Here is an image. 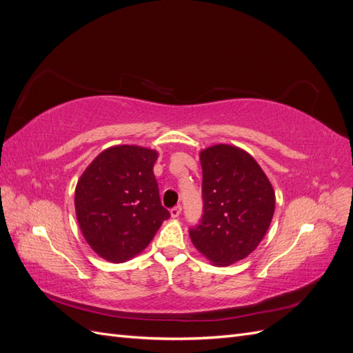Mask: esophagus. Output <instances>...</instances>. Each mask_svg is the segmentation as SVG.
Instances as JSON below:
<instances>
[{"label": "esophagus", "instance_id": "esophagus-1", "mask_svg": "<svg viewBox=\"0 0 353 353\" xmlns=\"http://www.w3.org/2000/svg\"><path fill=\"white\" fill-rule=\"evenodd\" d=\"M181 210H183V208H181L179 205L175 206V208H172V209H170V216H172V218H178V216L181 215Z\"/></svg>", "mask_w": 353, "mask_h": 353}]
</instances>
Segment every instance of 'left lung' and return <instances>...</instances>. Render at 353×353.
I'll use <instances>...</instances> for the list:
<instances>
[{
	"label": "left lung",
	"instance_id": "left-lung-1",
	"mask_svg": "<svg viewBox=\"0 0 353 353\" xmlns=\"http://www.w3.org/2000/svg\"><path fill=\"white\" fill-rule=\"evenodd\" d=\"M203 215L190 230L194 248L216 266L258 248L275 210V193L259 163L243 148L216 144L200 152Z\"/></svg>",
	"mask_w": 353,
	"mask_h": 353
}]
</instances>
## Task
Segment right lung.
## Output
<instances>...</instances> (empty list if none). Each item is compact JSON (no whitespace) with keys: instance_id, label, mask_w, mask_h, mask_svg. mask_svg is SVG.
Returning <instances> with one entry per match:
<instances>
[{"instance_id":"1","label":"right lung","mask_w":353,"mask_h":353,"mask_svg":"<svg viewBox=\"0 0 353 353\" xmlns=\"http://www.w3.org/2000/svg\"><path fill=\"white\" fill-rule=\"evenodd\" d=\"M157 156L140 145L109 147L81 175L74 190L77 219L83 239L103 259H132L170 216L153 174Z\"/></svg>"}]
</instances>
